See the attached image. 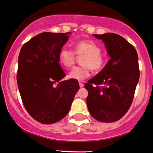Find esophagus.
I'll list each match as a JSON object with an SVG mask.
<instances>
[{
    "mask_svg": "<svg viewBox=\"0 0 153 153\" xmlns=\"http://www.w3.org/2000/svg\"><path fill=\"white\" fill-rule=\"evenodd\" d=\"M79 87L80 88H82V87H84V84H83L82 82H79Z\"/></svg>",
    "mask_w": 153,
    "mask_h": 153,
    "instance_id": "1",
    "label": "esophagus"
}]
</instances>
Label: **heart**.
I'll return each instance as SVG.
<instances>
[{"label": "heart", "mask_w": 153, "mask_h": 153, "mask_svg": "<svg viewBox=\"0 0 153 153\" xmlns=\"http://www.w3.org/2000/svg\"><path fill=\"white\" fill-rule=\"evenodd\" d=\"M102 49L98 44L90 40L78 41L74 45V51L67 46H63L59 50V63L69 68L76 61V55L83 56L81 59L82 65L76 66L69 73V78L76 80L87 79L91 74V69L94 71H100L105 64V57L102 53Z\"/></svg>", "instance_id": "b5f03b06"}]
</instances>
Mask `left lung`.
Instances as JSON below:
<instances>
[{
    "instance_id": "left-lung-1",
    "label": "left lung",
    "mask_w": 153,
    "mask_h": 153,
    "mask_svg": "<svg viewBox=\"0 0 153 153\" xmlns=\"http://www.w3.org/2000/svg\"><path fill=\"white\" fill-rule=\"evenodd\" d=\"M105 42L111 56L103 69L85 85L88 111L97 120L114 122L130 108L140 75L136 50L114 33L94 34Z\"/></svg>"
}]
</instances>
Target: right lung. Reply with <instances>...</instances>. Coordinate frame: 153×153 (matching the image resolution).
<instances>
[{
	"mask_svg": "<svg viewBox=\"0 0 153 153\" xmlns=\"http://www.w3.org/2000/svg\"><path fill=\"white\" fill-rule=\"evenodd\" d=\"M69 33L42 32L24 43L18 56L17 82L22 102L31 117L42 124L61 120L70 111L78 81L62 80L59 50Z\"/></svg>",
	"mask_w": 153,
	"mask_h": 153,
	"instance_id": "1",
	"label": "right lung"
}]
</instances>
